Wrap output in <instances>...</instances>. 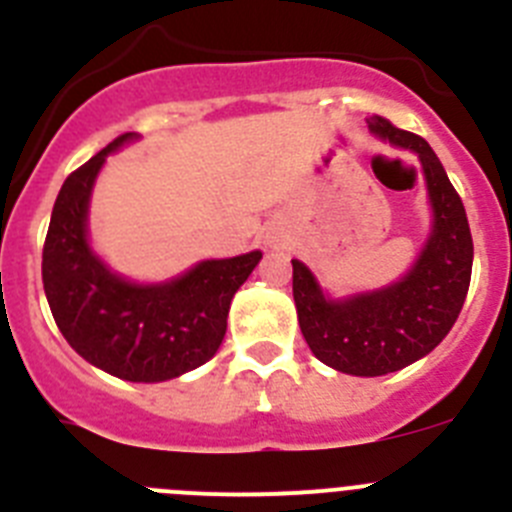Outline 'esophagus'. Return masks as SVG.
Masks as SVG:
<instances>
[{"instance_id":"esophagus-1","label":"esophagus","mask_w":512,"mask_h":512,"mask_svg":"<svg viewBox=\"0 0 512 512\" xmlns=\"http://www.w3.org/2000/svg\"><path fill=\"white\" fill-rule=\"evenodd\" d=\"M266 246H271V248H282V246H284V235L279 233V230H271V233L266 235Z\"/></svg>"}]
</instances>
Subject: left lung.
Returning <instances> with one entry per match:
<instances>
[{"label": "left lung", "instance_id": "1", "mask_svg": "<svg viewBox=\"0 0 512 512\" xmlns=\"http://www.w3.org/2000/svg\"><path fill=\"white\" fill-rule=\"evenodd\" d=\"M369 130L390 146L418 156L431 230L397 282L333 297L315 271L292 259V295L307 346L325 366L351 377H382L428 356L459 318L472 279V233L461 197L443 164L420 135L372 115Z\"/></svg>", "mask_w": 512, "mask_h": 512}]
</instances>
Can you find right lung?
<instances>
[{
  "mask_svg": "<svg viewBox=\"0 0 512 512\" xmlns=\"http://www.w3.org/2000/svg\"><path fill=\"white\" fill-rule=\"evenodd\" d=\"M140 140L125 133L63 182L43 248V287L58 330L81 359L128 382H169L217 354L233 295L261 251L205 259L164 282H133L89 241V205L107 156Z\"/></svg>",
  "mask_w": 512,
  "mask_h": 512,
  "instance_id": "1",
  "label": "right lung"
}]
</instances>
